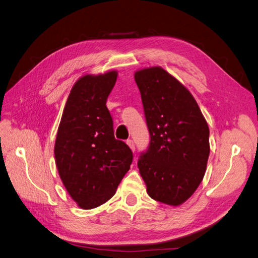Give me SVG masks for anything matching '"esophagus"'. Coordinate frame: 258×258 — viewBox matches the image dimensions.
Returning <instances> with one entry per match:
<instances>
[{
    "label": "esophagus",
    "mask_w": 258,
    "mask_h": 258,
    "mask_svg": "<svg viewBox=\"0 0 258 258\" xmlns=\"http://www.w3.org/2000/svg\"><path fill=\"white\" fill-rule=\"evenodd\" d=\"M127 145L130 147V150L132 151V152H135V150H136V146H135V142L132 141V140H127Z\"/></svg>",
    "instance_id": "esophagus-1"
}]
</instances>
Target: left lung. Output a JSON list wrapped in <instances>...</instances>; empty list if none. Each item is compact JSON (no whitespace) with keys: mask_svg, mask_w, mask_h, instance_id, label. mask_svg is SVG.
I'll return each instance as SVG.
<instances>
[{"mask_svg":"<svg viewBox=\"0 0 258 258\" xmlns=\"http://www.w3.org/2000/svg\"><path fill=\"white\" fill-rule=\"evenodd\" d=\"M151 142L138 167L148 196L177 207L205 176L210 155L209 126L189 90L161 67L135 73Z\"/></svg>","mask_w":258,"mask_h":258,"instance_id":"obj_1","label":"left lung"}]
</instances>
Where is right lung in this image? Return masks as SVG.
<instances>
[{"label": "right lung", "mask_w": 258, "mask_h": 258, "mask_svg": "<svg viewBox=\"0 0 258 258\" xmlns=\"http://www.w3.org/2000/svg\"><path fill=\"white\" fill-rule=\"evenodd\" d=\"M117 71L86 74L73 85L54 142V159L67 191L84 210L111 199L132 162L129 146L114 137L106 100Z\"/></svg>", "instance_id": "add662e5"}]
</instances>
